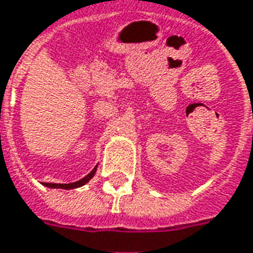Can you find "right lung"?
Wrapping results in <instances>:
<instances>
[{
    "label": "right lung",
    "mask_w": 253,
    "mask_h": 253,
    "mask_svg": "<svg viewBox=\"0 0 253 253\" xmlns=\"http://www.w3.org/2000/svg\"><path fill=\"white\" fill-rule=\"evenodd\" d=\"M96 168H98V165L95 166L92 169V171L91 173H88L84 178L79 179V181H76V182H72V184H50V182H44V186H46V188H55V189H75V188H80V186H83V185H85L87 182H88L89 179L92 178L93 175H95V173H96Z\"/></svg>",
    "instance_id": "obj_1"
}]
</instances>
